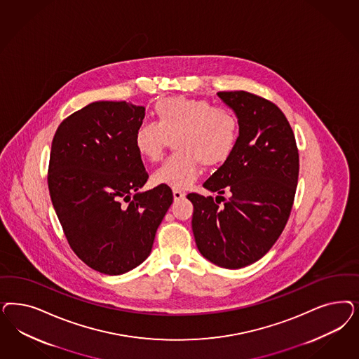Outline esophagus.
<instances>
[{
	"mask_svg": "<svg viewBox=\"0 0 359 359\" xmlns=\"http://www.w3.org/2000/svg\"><path fill=\"white\" fill-rule=\"evenodd\" d=\"M185 193L184 191H181V190H177V189H174L173 190V197L174 201H180V199H184L185 198Z\"/></svg>",
	"mask_w": 359,
	"mask_h": 359,
	"instance_id": "34e87169",
	"label": "esophagus"
}]
</instances>
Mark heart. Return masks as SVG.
<instances>
[{
  "mask_svg": "<svg viewBox=\"0 0 359 359\" xmlns=\"http://www.w3.org/2000/svg\"><path fill=\"white\" fill-rule=\"evenodd\" d=\"M156 123H142L135 132L140 156L157 161L174 139L175 153L153 173V182L186 189L198 178L199 163L215 168L227 161L239 139V121L230 108L185 96L163 97L154 104Z\"/></svg>",
  "mask_w": 359,
  "mask_h": 359,
  "instance_id": "1",
  "label": "heart"
}]
</instances>
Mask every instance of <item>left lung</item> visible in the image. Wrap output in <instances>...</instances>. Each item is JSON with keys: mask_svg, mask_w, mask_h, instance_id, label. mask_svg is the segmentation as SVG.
<instances>
[{"mask_svg": "<svg viewBox=\"0 0 359 359\" xmlns=\"http://www.w3.org/2000/svg\"><path fill=\"white\" fill-rule=\"evenodd\" d=\"M218 96L238 117V144L203 184L219 194L215 201L197 193L187 199L194 206L191 227L199 252L217 266L238 269L262 259L284 230L299 180V151L278 105L245 91ZM224 191L231 198H222L219 207Z\"/></svg>", "mask_w": 359, "mask_h": 359, "instance_id": "1", "label": "left lung"}]
</instances>
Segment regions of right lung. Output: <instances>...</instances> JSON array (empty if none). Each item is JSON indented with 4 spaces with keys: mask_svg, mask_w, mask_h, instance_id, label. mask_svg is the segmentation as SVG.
I'll return each mask as SVG.
<instances>
[{
    "mask_svg": "<svg viewBox=\"0 0 359 359\" xmlns=\"http://www.w3.org/2000/svg\"><path fill=\"white\" fill-rule=\"evenodd\" d=\"M145 108L95 102L65 118L51 144L48 190L69 247L95 271L123 275L151 254L173 203L169 186L140 193L148 173L135 148Z\"/></svg>",
    "mask_w": 359,
    "mask_h": 359,
    "instance_id": "right-lung-1",
    "label": "right lung"
}]
</instances>
